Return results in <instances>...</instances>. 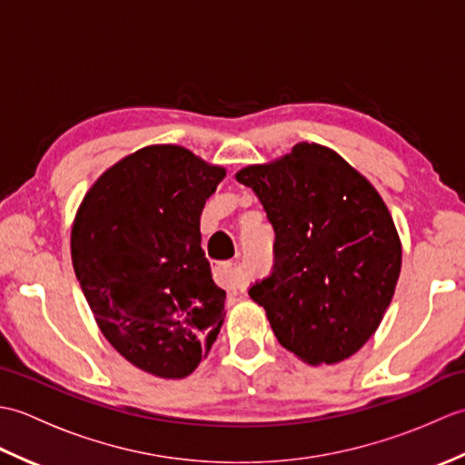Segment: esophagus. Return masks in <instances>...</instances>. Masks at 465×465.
Wrapping results in <instances>:
<instances>
[{
	"label": "esophagus",
	"instance_id": "1",
	"mask_svg": "<svg viewBox=\"0 0 465 465\" xmlns=\"http://www.w3.org/2000/svg\"><path fill=\"white\" fill-rule=\"evenodd\" d=\"M213 280L227 290H235L240 285L238 275H235L233 262H215L213 263Z\"/></svg>",
	"mask_w": 465,
	"mask_h": 465
}]
</instances>
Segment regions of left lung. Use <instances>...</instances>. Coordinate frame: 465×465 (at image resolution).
I'll use <instances>...</instances> for the list:
<instances>
[{"label": "left lung", "instance_id": "left-lung-1", "mask_svg": "<svg viewBox=\"0 0 465 465\" xmlns=\"http://www.w3.org/2000/svg\"><path fill=\"white\" fill-rule=\"evenodd\" d=\"M238 182L273 225V270L250 298L305 363L350 358L378 330L396 292L401 243L375 187L330 147L298 143Z\"/></svg>", "mask_w": 465, "mask_h": 465}]
</instances>
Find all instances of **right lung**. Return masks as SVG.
<instances>
[{
	"instance_id": "right-lung-1",
	"label": "right lung",
	"mask_w": 465,
	"mask_h": 465,
	"mask_svg": "<svg viewBox=\"0 0 465 465\" xmlns=\"http://www.w3.org/2000/svg\"><path fill=\"white\" fill-rule=\"evenodd\" d=\"M223 175L185 147L147 145L104 172L75 215L72 262L97 325L157 378L190 375L223 323L200 233Z\"/></svg>"
}]
</instances>
